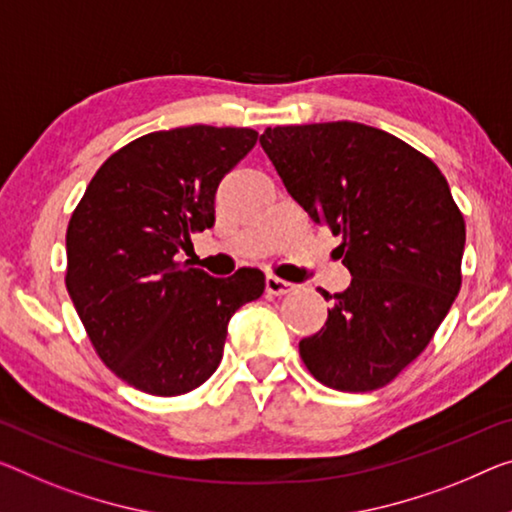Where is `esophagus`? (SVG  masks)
I'll list each match as a JSON object with an SVG mask.
<instances>
[{
    "mask_svg": "<svg viewBox=\"0 0 512 512\" xmlns=\"http://www.w3.org/2000/svg\"><path fill=\"white\" fill-rule=\"evenodd\" d=\"M290 290H293V283L283 281L279 277H272V274H267V277H265V293L286 295V293H290Z\"/></svg>",
    "mask_w": 512,
    "mask_h": 512,
    "instance_id": "obj_1",
    "label": "esophagus"
}]
</instances>
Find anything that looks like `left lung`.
I'll use <instances>...</instances> for the list:
<instances>
[{
  "mask_svg": "<svg viewBox=\"0 0 512 512\" xmlns=\"http://www.w3.org/2000/svg\"><path fill=\"white\" fill-rule=\"evenodd\" d=\"M263 151L288 194L341 235L352 274L325 327L300 341L311 375L373 391L421 355L460 290L465 219L437 164L389 132L334 121L267 128Z\"/></svg>",
  "mask_w": 512,
  "mask_h": 512,
  "instance_id": "left-lung-1",
  "label": "left lung"
}]
</instances>
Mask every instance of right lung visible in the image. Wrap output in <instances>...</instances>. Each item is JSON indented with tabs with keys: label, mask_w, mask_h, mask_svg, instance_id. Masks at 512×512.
<instances>
[{
	"label": "right lung",
	"mask_w": 512,
	"mask_h": 512,
	"mask_svg": "<svg viewBox=\"0 0 512 512\" xmlns=\"http://www.w3.org/2000/svg\"><path fill=\"white\" fill-rule=\"evenodd\" d=\"M256 130H160L96 171L68 222L66 288L100 359L151 396L201 387L224 355L226 329L265 290L242 267L210 277L178 258L215 226L222 178L254 148Z\"/></svg>",
	"instance_id": "1"
}]
</instances>
